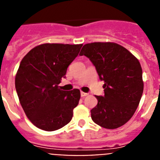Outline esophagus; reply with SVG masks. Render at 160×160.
Here are the masks:
<instances>
[{"instance_id":"1","label":"esophagus","mask_w":160,"mask_h":160,"mask_svg":"<svg viewBox=\"0 0 160 160\" xmlns=\"http://www.w3.org/2000/svg\"><path fill=\"white\" fill-rule=\"evenodd\" d=\"M88 93H87V92H80V96H81L82 97H86V96H88Z\"/></svg>"}]
</instances>
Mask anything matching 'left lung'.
<instances>
[{"label": "left lung", "mask_w": 160, "mask_h": 160, "mask_svg": "<svg viewBox=\"0 0 160 160\" xmlns=\"http://www.w3.org/2000/svg\"><path fill=\"white\" fill-rule=\"evenodd\" d=\"M105 82L104 96H96L97 105L91 110L96 124L106 129L123 126L134 115L143 92L142 70L128 50L113 42H92L82 47Z\"/></svg>", "instance_id": "obj_1"}]
</instances>
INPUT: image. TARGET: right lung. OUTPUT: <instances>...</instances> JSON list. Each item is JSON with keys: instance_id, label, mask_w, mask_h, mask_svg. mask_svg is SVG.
<instances>
[{"instance_id": "obj_1", "label": "right lung", "mask_w": 160, "mask_h": 160, "mask_svg": "<svg viewBox=\"0 0 160 160\" xmlns=\"http://www.w3.org/2000/svg\"><path fill=\"white\" fill-rule=\"evenodd\" d=\"M82 44L46 43L30 50L21 61L15 88L30 122L46 131L59 130L70 122L80 92L63 91L58 84L78 55Z\"/></svg>"}]
</instances>
